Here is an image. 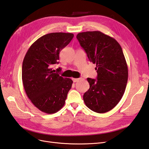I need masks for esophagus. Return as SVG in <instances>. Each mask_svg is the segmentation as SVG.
<instances>
[{"mask_svg": "<svg viewBox=\"0 0 149 149\" xmlns=\"http://www.w3.org/2000/svg\"><path fill=\"white\" fill-rule=\"evenodd\" d=\"M79 79H77V78H73V79H72V81H73L74 82H76L79 81Z\"/></svg>", "mask_w": 149, "mask_h": 149, "instance_id": "obj_1", "label": "esophagus"}]
</instances>
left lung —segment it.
Returning <instances> with one entry per match:
<instances>
[{
    "label": "left lung",
    "mask_w": 149,
    "mask_h": 149,
    "mask_svg": "<svg viewBox=\"0 0 149 149\" xmlns=\"http://www.w3.org/2000/svg\"><path fill=\"white\" fill-rule=\"evenodd\" d=\"M77 38L91 62L96 63L97 79L87 78L90 87L83 96L87 107L106 113L123 96L128 81V67L120 45L101 31L80 33Z\"/></svg>",
    "instance_id": "1"
}]
</instances>
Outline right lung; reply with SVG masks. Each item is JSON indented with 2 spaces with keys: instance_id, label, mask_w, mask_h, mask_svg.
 <instances>
[{
  "instance_id": "obj_1",
  "label": "right lung",
  "mask_w": 149,
  "mask_h": 149,
  "mask_svg": "<svg viewBox=\"0 0 149 149\" xmlns=\"http://www.w3.org/2000/svg\"><path fill=\"white\" fill-rule=\"evenodd\" d=\"M73 38L72 33L47 34L34 42L24 56L22 67L24 88L32 103L42 112L55 113L65 102L73 81L54 73L51 67L58 63L60 52Z\"/></svg>"
}]
</instances>
